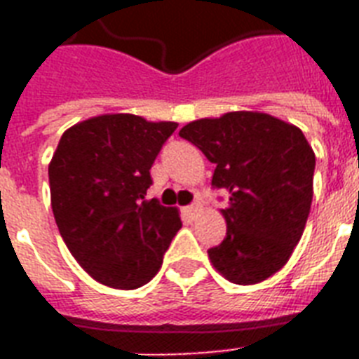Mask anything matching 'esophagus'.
I'll return each instance as SVG.
<instances>
[{"label": "esophagus", "instance_id": "1", "mask_svg": "<svg viewBox=\"0 0 359 359\" xmlns=\"http://www.w3.org/2000/svg\"><path fill=\"white\" fill-rule=\"evenodd\" d=\"M186 216H190V218H196L197 214H199V205L197 203H194V205H190V207L184 208Z\"/></svg>", "mask_w": 359, "mask_h": 359}]
</instances>
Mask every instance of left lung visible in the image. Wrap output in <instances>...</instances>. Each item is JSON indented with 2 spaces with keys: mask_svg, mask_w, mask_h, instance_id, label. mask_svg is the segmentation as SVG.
<instances>
[{
  "mask_svg": "<svg viewBox=\"0 0 359 359\" xmlns=\"http://www.w3.org/2000/svg\"><path fill=\"white\" fill-rule=\"evenodd\" d=\"M179 135L216 165L214 190L229 191L227 235L208 250L210 261L236 285L264 281L289 261L311 210L315 152L306 135L257 111L194 121Z\"/></svg>",
  "mask_w": 359,
  "mask_h": 359,
  "instance_id": "8db88e82",
  "label": "left lung"
}]
</instances>
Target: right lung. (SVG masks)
Segmentation results:
<instances>
[{
    "label": "right lung",
    "mask_w": 359,
    "mask_h": 359,
    "mask_svg": "<svg viewBox=\"0 0 359 359\" xmlns=\"http://www.w3.org/2000/svg\"><path fill=\"white\" fill-rule=\"evenodd\" d=\"M177 123L100 115L61 135L48 168L52 210L72 257L111 289H137L162 266L182 227L179 212L147 201L151 168Z\"/></svg>",
    "instance_id": "obj_1"
}]
</instances>
